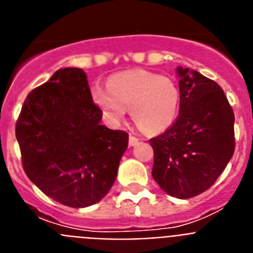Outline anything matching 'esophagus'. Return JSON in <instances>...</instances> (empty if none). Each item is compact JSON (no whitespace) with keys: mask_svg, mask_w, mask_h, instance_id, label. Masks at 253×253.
<instances>
[{"mask_svg":"<svg viewBox=\"0 0 253 253\" xmlns=\"http://www.w3.org/2000/svg\"><path fill=\"white\" fill-rule=\"evenodd\" d=\"M138 138L137 137H134V135H129V146L133 147L135 146V144H138Z\"/></svg>","mask_w":253,"mask_h":253,"instance_id":"obj_1","label":"esophagus"}]
</instances>
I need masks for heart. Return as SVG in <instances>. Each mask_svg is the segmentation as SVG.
I'll return each mask as SVG.
<instances>
[{
	"label": "heart",
	"mask_w": 253,
	"mask_h": 253,
	"mask_svg": "<svg viewBox=\"0 0 253 253\" xmlns=\"http://www.w3.org/2000/svg\"><path fill=\"white\" fill-rule=\"evenodd\" d=\"M92 100L107 120L118 124L130 109L131 119L146 134L169 129L177 118L180 88L172 78L137 69L113 76L106 87L92 86Z\"/></svg>",
	"instance_id": "b5f03b06"
}]
</instances>
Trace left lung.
I'll return each mask as SVG.
<instances>
[{
  "label": "left lung",
  "mask_w": 253,
  "mask_h": 253,
  "mask_svg": "<svg viewBox=\"0 0 253 253\" xmlns=\"http://www.w3.org/2000/svg\"><path fill=\"white\" fill-rule=\"evenodd\" d=\"M180 113L171 128L149 140L152 176L178 199L204 193L224 171L234 152V114L216 82L177 67Z\"/></svg>",
  "instance_id": "1"
}]
</instances>
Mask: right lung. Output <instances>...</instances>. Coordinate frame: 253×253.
Masks as SVG:
<instances>
[{
	"instance_id": "obj_1",
	"label": "right lung",
	"mask_w": 253,
	"mask_h": 253,
	"mask_svg": "<svg viewBox=\"0 0 253 253\" xmlns=\"http://www.w3.org/2000/svg\"><path fill=\"white\" fill-rule=\"evenodd\" d=\"M101 119L81 68L58 69L26 97L16 123L22 167L55 202L90 207L115 182L128 133L106 128Z\"/></svg>"
}]
</instances>
